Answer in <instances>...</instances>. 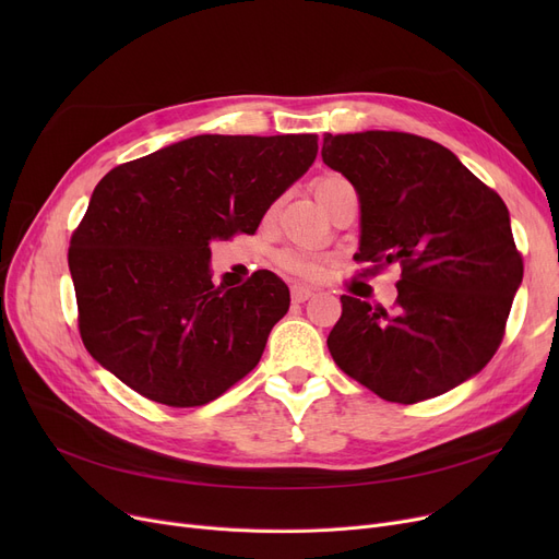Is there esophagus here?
I'll list each match as a JSON object with an SVG mask.
<instances>
[{"instance_id":"34e87169","label":"esophagus","mask_w":559,"mask_h":559,"mask_svg":"<svg viewBox=\"0 0 559 559\" xmlns=\"http://www.w3.org/2000/svg\"><path fill=\"white\" fill-rule=\"evenodd\" d=\"M312 295H314V289H310V287H306V285H295V287H292V301H295V304H304V301H308Z\"/></svg>"}]
</instances>
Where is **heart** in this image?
Masks as SVG:
<instances>
[{
	"mask_svg": "<svg viewBox=\"0 0 559 559\" xmlns=\"http://www.w3.org/2000/svg\"><path fill=\"white\" fill-rule=\"evenodd\" d=\"M344 183H346V179H344V176H340V174L319 176V179L314 181V197H317V201L321 203L331 190H335V188H340ZM276 262H278V267L285 270L287 274L299 276V278H308V281L319 278L321 272H324V264H326L324 255L306 251V249H285V251H281L276 255Z\"/></svg>",
	"mask_w": 559,
	"mask_h": 559,
	"instance_id": "1",
	"label": "heart"
}]
</instances>
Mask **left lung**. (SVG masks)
I'll use <instances>...</instances> for the list:
<instances>
[{"instance_id": "1", "label": "left lung", "mask_w": 559, "mask_h": 559, "mask_svg": "<svg viewBox=\"0 0 559 559\" xmlns=\"http://www.w3.org/2000/svg\"><path fill=\"white\" fill-rule=\"evenodd\" d=\"M324 163L360 197L367 274L399 264L392 310L342 297L335 365L392 403H419L476 376L506 335L523 278L503 199L453 152L401 131L324 135Z\"/></svg>"}]
</instances>
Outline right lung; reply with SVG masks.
<instances>
[{
    "label": "right lung",
    "instance_id": "right-lung-1",
    "mask_svg": "<svg viewBox=\"0 0 559 559\" xmlns=\"http://www.w3.org/2000/svg\"><path fill=\"white\" fill-rule=\"evenodd\" d=\"M317 135H197L112 167L72 233L81 340L140 396L197 407L258 362L289 308L267 270L217 287L211 242L255 233L317 158Z\"/></svg>",
    "mask_w": 559,
    "mask_h": 559
}]
</instances>
